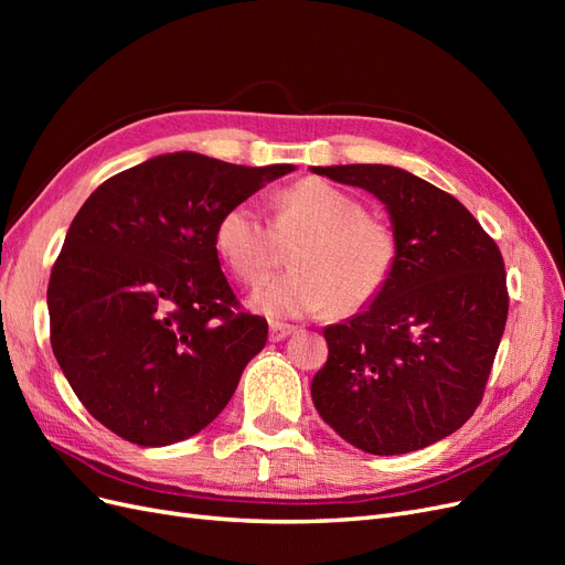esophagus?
Instances as JSON below:
<instances>
[{
    "instance_id": "esophagus-1",
    "label": "esophagus",
    "mask_w": 565,
    "mask_h": 565,
    "mask_svg": "<svg viewBox=\"0 0 565 565\" xmlns=\"http://www.w3.org/2000/svg\"><path fill=\"white\" fill-rule=\"evenodd\" d=\"M289 334H295V324H285V322H270L268 324V337L270 341H282Z\"/></svg>"
}]
</instances>
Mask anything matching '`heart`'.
<instances>
[{
	"instance_id": "obj_1",
	"label": "heart",
	"mask_w": 565,
	"mask_h": 565,
	"mask_svg": "<svg viewBox=\"0 0 565 565\" xmlns=\"http://www.w3.org/2000/svg\"><path fill=\"white\" fill-rule=\"evenodd\" d=\"M218 259L243 285H262L292 247L287 276L252 295L256 311L299 318L328 311L355 316L384 292L398 264V235L363 202L322 179H303L273 200V221L252 204L221 212Z\"/></svg>"
}]
</instances>
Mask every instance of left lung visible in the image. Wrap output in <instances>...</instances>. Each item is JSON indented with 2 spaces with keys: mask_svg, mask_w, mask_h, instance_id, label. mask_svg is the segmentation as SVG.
<instances>
[{
  "mask_svg": "<svg viewBox=\"0 0 565 565\" xmlns=\"http://www.w3.org/2000/svg\"><path fill=\"white\" fill-rule=\"evenodd\" d=\"M377 198L398 264L377 301L322 330L318 415L358 450L405 455L455 434L483 398L507 324L502 254L450 193L391 164L311 167Z\"/></svg>",
  "mask_w": 565,
  "mask_h": 565,
  "instance_id": "1",
  "label": "left lung"
}]
</instances>
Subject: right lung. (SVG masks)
<instances>
[{
  "label": "right lung",
  "mask_w": 565,
  "mask_h": 565,
  "mask_svg": "<svg viewBox=\"0 0 565 565\" xmlns=\"http://www.w3.org/2000/svg\"><path fill=\"white\" fill-rule=\"evenodd\" d=\"M295 164L245 167L167 152L100 183L51 268V349L75 396L113 434L160 448L226 407L268 322L237 311L214 228Z\"/></svg>",
  "instance_id": "1"
}]
</instances>
